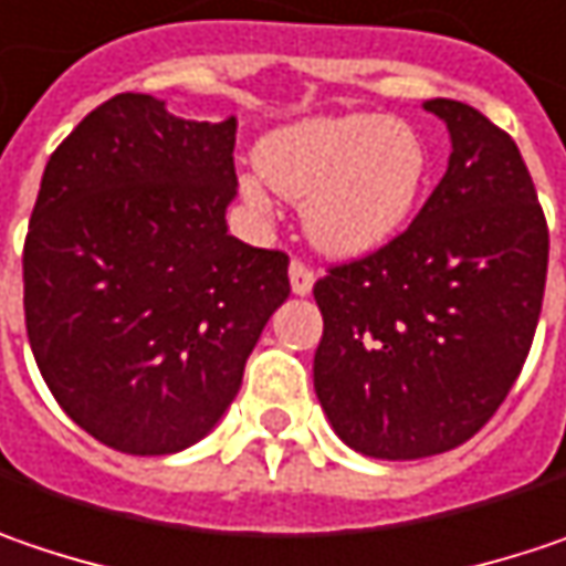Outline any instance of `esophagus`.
I'll list each match as a JSON object with an SVG mask.
<instances>
[{
  "label": "esophagus",
  "instance_id": "34e87169",
  "mask_svg": "<svg viewBox=\"0 0 566 566\" xmlns=\"http://www.w3.org/2000/svg\"><path fill=\"white\" fill-rule=\"evenodd\" d=\"M287 275H291V291L294 294H311L314 291V269L307 265V262H301V259H294L291 262V269H287Z\"/></svg>",
  "mask_w": 566,
  "mask_h": 566
}]
</instances>
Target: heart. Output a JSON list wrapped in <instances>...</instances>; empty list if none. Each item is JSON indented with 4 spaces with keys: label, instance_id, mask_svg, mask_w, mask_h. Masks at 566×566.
<instances>
[{
    "label": "heart",
    "instance_id": "heart-1",
    "mask_svg": "<svg viewBox=\"0 0 566 566\" xmlns=\"http://www.w3.org/2000/svg\"><path fill=\"white\" fill-rule=\"evenodd\" d=\"M255 163L279 195L301 201L316 250L358 259L387 247L413 217L429 182V147L403 117H311L272 130ZM243 198L269 208L259 179H243Z\"/></svg>",
    "mask_w": 566,
    "mask_h": 566
}]
</instances>
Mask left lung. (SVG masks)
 I'll list each match as a JSON object with an SVG mask.
<instances>
[{
  "label": "left lung",
  "instance_id": "8db88e82",
  "mask_svg": "<svg viewBox=\"0 0 566 566\" xmlns=\"http://www.w3.org/2000/svg\"><path fill=\"white\" fill-rule=\"evenodd\" d=\"M449 169L387 247L314 284V390L336 436L413 461L468 442L518 378L542 314L548 223L515 140L451 98Z\"/></svg>",
  "mask_w": 566,
  "mask_h": 566
}]
</instances>
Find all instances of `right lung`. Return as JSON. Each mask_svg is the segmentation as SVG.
I'll return each instance as SVG.
<instances>
[{
    "mask_svg": "<svg viewBox=\"0 0 566 566\" xmlns=\"http://www.w3.org/2000/svg\"><path fill=\"white\" fill-rule=\"evenodd\" d=\"M237 117L185 120L120 92L51 153L24 237V326L80 429L172 454L233 403L287 255L227 233Z\"/></svg>",
    "mask_w": 566,
    "mask_h": 566,
    "instance_id": "obj_1",
    "label": "right lung"
}]
</instances>
